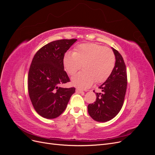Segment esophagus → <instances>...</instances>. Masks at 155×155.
Masks as SVG:
<instances>
[{
	"mask_svg": "<svg viewBox=\"0 0 155 155\" xmlns=\"http://www.w3.org/2000/svg\"><path fill=\"white\" fill-rule=\"evenodd\" d=\"M76 91L78 93H83V92L82 89H80V88H76Z\"/></svg>",
	"mask_w": 155,
	"mask_h": 155,
	"instance_id": "1",
	"label": "esophagus"
}]
</instances>
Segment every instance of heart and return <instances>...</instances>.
<instances>
[{
    "instance_id": "1",
    "label": "heart",
    "mask_w": 155,
    "mask_h": 155,
    "mask_svg": "<svg viewBox=\"0 0 155 155\" xmlns=\"http://www.w3.org/2000/svg\"><path fill=\"white\" fill-rule=\"evenodd\" d=\"M116 58L112 51L96 43L78 45L73 53L67 51L63 56V66L72 76L82 67L83 71L72 78L74 85L81 88L90 87L95 81L100 83L110 76L115 66Z\"/></svg>"
}]
</instances>
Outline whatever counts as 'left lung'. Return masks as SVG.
Listing matches in <instances>:
<instances>
[{
    "label": "left lung",
    "instance_id": "obj_1",
    "mask_svg": "<svg viewBox=\"0 0 155 155\" xmlns=\"http://www.w3.org/2000/svg\"><path fill=\"white\" fill-rule=\"evenodd\" d=\"M112 49L116 58L114 70L106 81L99 87L102 92H96V101L88 105V112L91 118L101 122L109 121L118 114L124 104L127 85L124 59L118 51Z\"/></svg>",
    "mask_w": 155,
    "mask_h": 155
}]
</instances>
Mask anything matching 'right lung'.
<instances>
[{
    "mask_svg": "<svg viewBox=\"0 0 155 155\" xmlns=\"http://www.w3.org/2000/svg\"><path fill=\"white\" fill-rule=\"evenodd\" d=\"M76 39L52 41L40 48L30 65L28 88L35 111L45 118L53 119L67 108L76 88H63L60 85L70 81L64 70L63 56Z\"/></svg>",
    "mask_w": 155,
    "mask_h": 155,
    "instance_id": "1",
    "label": "right lung"
}]
</instances>
